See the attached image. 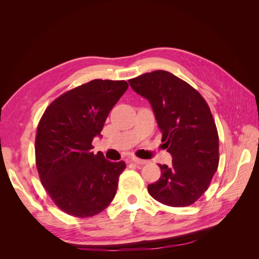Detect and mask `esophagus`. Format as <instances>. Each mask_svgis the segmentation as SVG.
I'll list each match as a JSON object with an SVG mask.
<instances>
[{
	"mask_svg": "<svg viewBox=\"0 0 259 259\" xmlns=\"http://www.w3.org/2000/svg\"><path fill=\"white\" fill-rule=\"evenodd\" d=\"M131 161H132V162H134V163H136V164H139V165H144V164H146V163H147V161H146V160L138 159V158H136V156H133V158L131 159Z\"/></svg>",
	"mask_w": 259,
	"mask_h": 259,
	"instance_id": "1",
	"label": "esophagus"
}]
</instances>
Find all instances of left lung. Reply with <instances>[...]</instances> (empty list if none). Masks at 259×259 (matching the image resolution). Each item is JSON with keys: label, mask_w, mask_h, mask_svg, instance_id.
Masks as SVG:
<instances>
[{"label": "left lung", "mask_w": 259, "mask_h": 259, "mask_svg": "<svg viewBox=\"0 0 259 259\" xmlns=\"http://www.w3.org/2000/svg\"><path fill=\"white\" fill-rule=\"evenodd\" d=\"M151 105L171 165L148 185L153 199L168 206H188L204 193L219 162V139L208 105L191 85L164 70L128 80Z\"/></svg>", "instance_id": "left-lung-1"}]
</instances>
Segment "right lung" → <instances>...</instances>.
<instances>
[{
	"label": "right lung",
	"mask_w": 259,
	"mask_h": 259,
	"mask_svg": "<svg viewBox=\"0 0 259 259\" xmlns=\"http://www.w3.org/2000/svg\"><path fill=\"white\" fill-rule=\"evenodd\" d=\"M126 81L93 80L62 94L46 109L36 130L35 162L43 187L61 210L91 217L116 193L123 161L92 151L106 119L126 92Z\"/></svg>",
	"instance_id": "obj_1"
}]
</instances>
